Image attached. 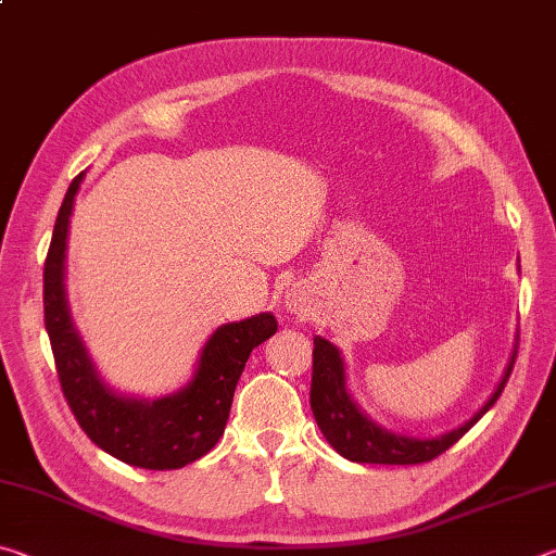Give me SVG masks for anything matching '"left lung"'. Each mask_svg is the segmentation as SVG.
Masks as SVG:
<instances>
[{"mask_svg": "<svg viewBox=\"0 0 556 556\" xmlns=\"http://www.w3.org/2000/svg\"><path fill=\"white\" fill-rule=\"evenodd\" d=\"M517 351L513 353L507 370L503 375L501 384L493 392V397L485 402V407L468 419L464 427L448 431L444 437L437 439H412L402 434H392V431L382 429L357 412L345 392L343 382V363L338 355L336 345H331L324 338H314V370H312V412L316 417V425L321 429L328 444H331L338 454L355 464H390V466H412L425 464L444 454L456 441L466 434V431L476 425L483 414L493 407L505 390V382L510 378L515 368Z\"/></svg>", "mask_w": 556, "mask_h": 556, "instance_id": "left-lung-1", "label": "left lung"}]
</instances>
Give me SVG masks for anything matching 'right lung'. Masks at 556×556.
<instances>
[{
  "label": "right lung",
  "mask_w": 556,
  "mask_h": 556,
  "mask_svg": "<svg viewBox=\"0 0 556 556\" xmlns=\"http://www.w3.org/2000/svg\"><path fill=\"white\" fill-rule=\"evenodd\" d=\"M80 181L83 174L68 186L43 262V324L63 397L92 444L110 456L149 470L184 468L218 444L244 363L252 348L277 333V318L260 314L240 324L220 326L205 343L199 370L181 392L156 402H142L108 390L98 380L86 348L73 331L63 296L65 235Z\"/></svg>",
  "instance_id": "obj_1"
}]
</instances>
